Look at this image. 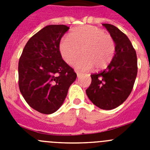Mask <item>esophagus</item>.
<instances>
[{"label": "esophagus", "mask_w": 150, "mask_h": 150, "mask_svg": "<svg viewBox=\"0 0 150 150\" xmlns=\"http://www.w3.org/2000/svg\"><path fill=\"white\" fill-rule=\"evenodd\" d=\"M76 75H77V77H79L82 75V74L80 72H79V71H76Z\"/></svg>", "instance_id": "1"}]
</instances>
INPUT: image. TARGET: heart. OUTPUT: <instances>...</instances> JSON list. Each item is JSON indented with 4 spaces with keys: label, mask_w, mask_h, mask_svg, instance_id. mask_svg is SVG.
<instances>
[{
    "label": "heart",
    "mask_w": 150,
    "mask_h": 150,
    "mask_svg": "<svg viewBox=\"0 0 150 150\" xmlns=\"http://www.w3.org/2000/svg\"><path fill=\"white\" fill-rule=\"evenodd\" d=\"M59 51L66 63L74 64L79 71L104 69L109 65L116 51L115 41L110 34L92 25H85L72 30L69 37L61 40Z\"/></svg>",
    "instance_id": "b5f03b06"
}]
</instances>
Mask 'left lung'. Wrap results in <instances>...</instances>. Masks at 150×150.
Returning a JSON list of instances; mask_svg holds the SVG:
<instances>
[{"mask_svg": "<svg viewBox=\"0 0 150 150\" xmlns=\"http://www.w3.org/2000/svg\"><path fill=\"white\" fill-rule=\"evenodd\" d=\"M116 44L112 62L98 74H91L86 95L92 103L103 110H112L128 98L137 74L136 51L128 38L110 24H103Z\"/></svg>", "mask_w": 150, "mask_h": 150, "instance_id": "obj_1", "label": "left lung"}]
</instances>
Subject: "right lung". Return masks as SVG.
Wrapping results in <instances>:
<instances>
[{
	"instance_id": "obj_1",
	"label": "right lung",
	"mask_w": 150,
	"mask_h": 150,
	"mask_svg": "<svg viewBox=\"0 0 150 150\" xmlns=\"http://www.w3.org/2000/svg\"><path fill=\"white\" fill-rule=\"evenodd\" d=\"M69 27L50 25L25 46L18 62V86L29 106L43 114L60 108L76 80L74 69L62 59L59 44Z\"/></svg>"
}]
</instances>
